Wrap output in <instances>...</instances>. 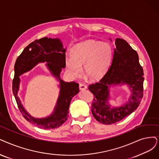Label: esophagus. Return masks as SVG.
Segmentation results:
<instances>
[{"instance_id":"34e87169","label":"esophagus","mask_w":159,"mask_h":159,"mask_svg":"<svg viewBox=\"0 0 159 159\" xmlns=\"http://www.w3.org/2000/svg\"><path fill=\"white\" fill-rule=\"evenodd\" d=\"M87 89V86L85 84H82V83L80 84V90H84V89Z\"/></svg>"}]
</instances>
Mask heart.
Returning a JSON list of instances; mask_svg holds the SVG:
<instances>
[{
  "label": "heart",
  "mask_w": 159,
  "mask_h": 159,
  "mask_svg": "<svg viewBox=\"0 0 159 159\" xmlns=\"http://www.w3.org/2000/svg\"><path fill=\"white\" fill-rule=\"evenodd\" d=\"M112 49L108 43L94 40H87L77 44L72 50L71 55L65 57V65L68 73L78 76L84 73L90 80L100 79L109 67Z\"/></svg>",
  "instance_id": "heart-1"
}]
</instances>
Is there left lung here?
Masks as SVG:
<instances>
[{
	"mask_svg": "<svg viewBox=\"0 0 159 159\" xmlns=\"http://www.w3.org/2000/svg\"><path fill=\"white\" fill-rule=\"evenodd\" d=\"M111 41V40L110 39ZM111 66L98 82L89 86L94 95L91 111L99 123L110 125L117 123L135 111L143 97V70L138 55L125 40L116 39ZM127 84L131 92L129 101L120 107L109 104V88Z\"/></svg>",
	"mask_w": 159,
	"mask_h": 159,
	"instance_id": "obj_1",
	"label": "left lung"
}]
</instances>
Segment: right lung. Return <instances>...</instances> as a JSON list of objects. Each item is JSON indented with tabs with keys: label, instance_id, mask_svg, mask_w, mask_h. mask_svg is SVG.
Listing matches in <instances>:
<instances>
[{
	"label": "right lung",
	"instance_id": "obj_1",
	"mask_svg": "<svg viewBox=\"0 0 159 159\" xmlns=\"http://www.w3.org/2000/svg\"><path fill=\"white\" fill-rule=\"evenodd\" d=\"M66 50L60 39L44 37L33 42L25 48L15 63L12 91L19 110L27 121L40 129H53L64 123L68 117L70 102L80 91L78 84L74 81L66 82L60 77L62 69L66 66ZM40 62H47L46 65L48 69L60 81V91L52 113L46 118H36L31 116L24 108L17 94L20 82L19 76Z\"/></svg>",
	"mask_w": 159,
	"mask_h": 159
}]
</instances>
